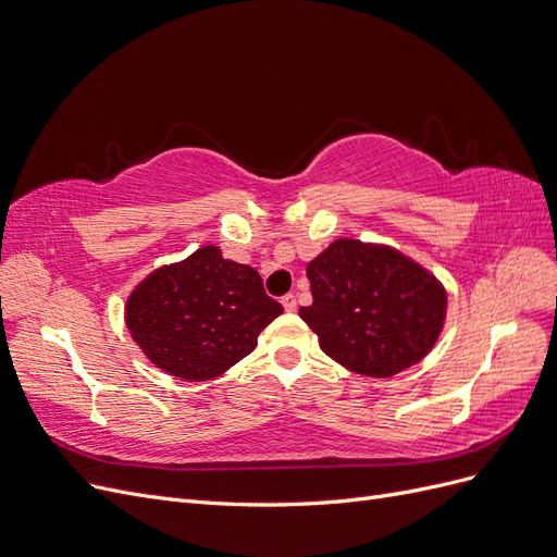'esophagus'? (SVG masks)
Masks as SVG:
<instances>
[{"instance_id": "34e87169", "label": "esophagus", "mask_w": 557, "mask_h": 557, "mask_svg": "<svg viewBox=\"0 0 557 557\" xmlns=\"http://www.w3.org/2000/svg\"><path fill=\"white\" fill-rule=\"evenodd\" d=\"M282 305H284V310H286V312H296V307H298L296 296H294V294H286V296H282Z\"/></svg>"}]
</instances>
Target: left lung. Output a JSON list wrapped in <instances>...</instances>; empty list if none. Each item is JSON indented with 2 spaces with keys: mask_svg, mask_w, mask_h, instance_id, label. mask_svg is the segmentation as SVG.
I'll list each match as a JSON object with an SVG mask.
<instances>
[{
  "mask_svg": "<svg viewBox=\"0 0 557 557\" xmlns=\"http://www.w3.org/2000/svg\"><path fill=\"white\" fill-rule=\"evenodd\" d=\"M314 302L300 319L325 356L356 374L387 379L436 344L447 296L434 275L397 250L335 240L307 265Z\"/></svg>",
  "mask_w": 557,
  "mask_h": 557,
  "instance_id": "8db88e82",
  "label": "left lung"
}]
</instances>
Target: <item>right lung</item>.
Listing matches in <instances>:
<instances>
[{
    "label": "right lung",
    "mask_w": 557,
    "mask_h": 557,
    "mask_svg": "<svg viewBox=\"0 0 557 557\" xmlns=\"http://www.w3.org/2000/svg\"><path fill=\"white\" fill-rule=\"evenodd\" d=\"M282 310L252 265L222 259L215 245H206L144 280L128 298L126 323L164 372L209 381L252 354Z\"/></svg>",
    "instance_id": "right-lung-1"
}]
</instances>
